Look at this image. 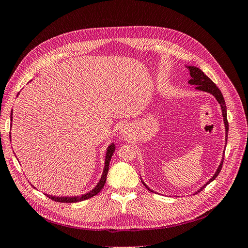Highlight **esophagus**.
Here are the masks:
<instances>
[{"mask_svg": "<svg viewBox=\"0 0 248 248\" xmlns=\"http://www.w3.org/2000/svg\"><path fill=\"white\" fill-rule=\"evenodd\" d=\"M126 131H127L126 127H122V133H123V134H126V133H127Z\"/></svg>", "mask_w": 248, "mask_h": 248, "instance_id": "1", "label": "esophagus"}]
</instances>
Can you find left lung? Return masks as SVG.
Masks as SVG:
<instances>
[{
  "label": "left lung",
  "instance_id": "obj_1",
  "mask_svg": "<svg viewBox=\"0 0 248 248\" xmlns=\"http://www.w3.org/2000/svg\"><path fill=\"white\" fill-rule=\"evenodd\" d=\"M187 69L189 70L190 72V76H191V78L188 80V84L189 85H193L195 86L196 90L198 91H202V92H205V93H208L210 95H213L216 100L217 101V103L219 104V106H221V109H222V115H223V121H224V124H225V140H226V145H227V139H228V132H229V124H228V119H227V107H226V103H225V100H224V97L221 93V91H219V89L216 86L215 82L210 79L208 77H206L204 75V72L201 70L200 68L196 67V66H193V65H186ZM225 145V147H226ZM224 154H225V151L223 153V157H222V160H221V163H219V166L217 167L215 175L210 178L205 184L203 186H201L197 191L194 192V194H197L198 192H200L201 190H203L205 188V186H207L209 183H212L219 173V171H221L222 170V167H223V162H224ZM141 181L143 183V185L147 188L149 191L151 192H154L152 189H150L147 185L145 184V182L142 180L141 178Z\"/></svg>",
  "mask_w": 248,
  "mask_h": 248
}]
</instances>
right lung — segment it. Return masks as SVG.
Segmentation results:
<instances>
[{
	"label": "right lung",
	"mask_w": 248,
	"mask_h": 248,
	"mask_svg": "<svg viewBox=\"0 0 248 248\" xmlns=\"http://www.w3.org/2000/svg\"><path fill=\"white\" fill-rule=\"evenodd\" d=\"M18 96V95H17ZM13 113L11 111V115H10V121H11V125H12V121H13V117H12ZM115 151V145L114 143L110 144L107 149H106V154H105V162H104V169H103V172H102V176H101L99 182L97 183V185L90 190L87 193L82 194V195H78V196H55V195H50V194H45L46 196H48L49 198H51L54 201H57V202H68V203H72V202H78V201H82V200H86L89 199L91 197H93L95 195H97L99 192L102 190V188L104 187L105 183H106V178H107V172L109 170V163L110 160H111L112 155ZM32 186V184H31ZM33 187V186H32ZM35 188V187H33Z\"/></svg>",
	"instance_id": "1"
}]
</instances>
